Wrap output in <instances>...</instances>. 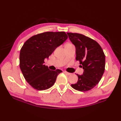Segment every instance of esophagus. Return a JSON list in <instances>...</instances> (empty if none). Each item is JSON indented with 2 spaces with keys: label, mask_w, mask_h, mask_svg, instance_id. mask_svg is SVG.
<instances>
[{
  "label": "esophagus",
  "mask_w": 121,
  "mask_h": 121,
  "mask_svg": "<svg viewBox=\"0 0 121 121\" xmlns=\"http://www.w3.org/2000/svg\"><path fill=\"white\" fill-rule=\"evenodd\" d=\"M64 73H65V74H67V75H71V73H69V72H68L65 71V72H64Z\"/></svg>",
  "instance_id": "34e87169"
}]
</instances>
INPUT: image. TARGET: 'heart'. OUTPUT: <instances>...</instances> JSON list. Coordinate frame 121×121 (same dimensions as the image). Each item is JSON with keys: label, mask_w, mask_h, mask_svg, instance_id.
<instances>
[{"label": "heart", "mask_w": 121, "mask_h": 121, "mask_svg": "<svg viewBox=\"0 0 121 121\" xmlns=\"http://www.w3.org/2000/svg\"><path fill=\"white\" fill-rule=\"evenodd\" d=\"M68 44H70V43H68Z\"/></svg>", "instance_id": "1"}]
</instances>
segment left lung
<instances>
[{"instance_id": "1", "label": "left lung", "mask_w": 121, "mask_h": 121, "mask_svg": "<svg viewBox=\"0 0 121 121\" xmlns=\"http://www.w3.org/2000/svg\"><path fill=\"white\" fill-rule=\"evenodd\" d=\"M69 39L76 48V60L79 61L84 72L77 74L78 81L72 84V88L80 91H87L98 84L105 70V55L96 41L78 33H67Z\"/></svg>"}]
</instances>
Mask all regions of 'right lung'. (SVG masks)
<instances>
[{"label":"right lung","instance_id":"right-lung-1","mask_svg":"<svg viewBox=\"0 0 121 121\" xmlns=\"http://www.w3.org/2000/svg\"><path fill=\"white\" fill-rule=\"evenodd\" d=\"M68 36L65 32H47L33 36L25 42L20 53V67L25 80L33 88L43 91L53 85L62 71L50 70L44 64L54 50Z\"/></svg>","mask_w":121,"mask_h":121}]
</instances>
